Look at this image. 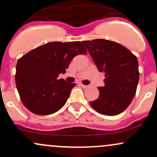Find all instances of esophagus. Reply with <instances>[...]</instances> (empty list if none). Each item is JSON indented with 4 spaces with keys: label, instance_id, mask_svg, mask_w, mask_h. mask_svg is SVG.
Masks as SVG:
<instances>
[{
    "label": "esophagus",
    "instance_id": "esophagus-1",
    "mask_svg": "<svg viewBox=\"0 0 157 157\" xmlns=\"http://www.w3.org/2000/svg\"><path fill=\"white\" fill-rule=\"evenodd\" d=\"M80 85L81 86H82V88H83V89H86V88L89 87V86H87V85H83V84H82V83H80Z\"/></svg>",
    "mask_w": 157,
    "mask_h": 157
}]
</instances>
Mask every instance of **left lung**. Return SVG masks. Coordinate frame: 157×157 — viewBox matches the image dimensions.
Wrapping results in <instances>:
<instances>
[{"mask_svg":"<svg viewBox=\"0 0 157 157\" xmlns=\"http://www.w3.org/2000/svg\"><path fill=\"white\" fill-rule=\"evenodd\" d=\"M99 71L105 73V86L90 105L101 114L114 116L131 104L140 79L137 58L127 48L104 39L82 41Z\"/></svg>","mask_w":157,"mask_h":157,"instance_id":"1","label":"left lung"}]
</instances>
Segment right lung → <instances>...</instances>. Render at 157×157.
<instances>
[{
  "label": "right lung",
  "mask_w": 157,
  "mask_h": 157,
  "mask_svg": "<svg viewBox=\"0 0 157 157\" xmlns=\"http://www.w3.org/2000/svg\"><path fill=\"white\" fill-rule=\"evenodd\" d=\"M80 41L51 42L35 48L17 60L15 82L20 97L27 109L38 115H48L59 111L67 101L76 86L63 79L75 56L86 55Z\"/></svg>",
  "instance_id": "obj_1"
}]
</instances>
